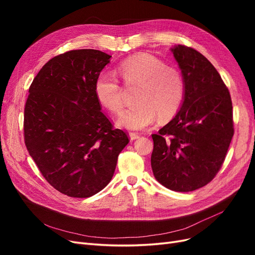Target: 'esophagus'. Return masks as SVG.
Instances as JSON below:
<instances>
[{"label":"esophagus","instance_id":"1","mask_svg":"<svg viewBox=\"0 0 255 255\" xmlns=\"http://www.w3.org/2000/svg\"><path fill=\"white\" fill-rule=\"evenodd\" d=\"M139 137H140L139 134H137V133H129V139H130V140L138 139V138H139Z\"/></svg>","mask_w":255,"mask_h":255}]
</instances>
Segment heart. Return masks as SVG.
Masks as SVG:
<instances>
[{
	"instance_id": "obj_1",
	"label": "heart",
	"mask_w": 255,
	"mask_h": 255,
	"mask_svg": "<svg viewBox=\"0 0 255 255\" xmlns=\"http://www.w3.org/2000/svg\"><path fill=\"white\" fill-rule=\"evenodd\" d=\"M118 73L128 86H139L132 109L121 115L119 126L140 130L159 121L172 119L183 105L186 84L182 72L167 66L164 60L150 53L140 52L121 61ZM98 101L114 114L123 110L122 88L117 78L109 73L100 74L95 83Z\"/></svg>"
}]
</instances>
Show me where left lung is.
<instances>
[{"mask_svg":"<svg viewBox=\"0 0 255 255\" xmlns=\"http://www.w3.org/2000/svg\"><path fill=\"white\" fill-rule=\"evenodd\" d=\"M186 84L180 112L152 134L151 167L165 187L181 192L210 183L234 135L233 106L220 74L205 56L183 44L171 49Z\"/></svg>","mask_w":255,"mask_h":255,"instance_id":"8db88e82","label":"left lung"}]
</instances>
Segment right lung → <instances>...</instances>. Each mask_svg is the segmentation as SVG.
<instances>
[{
	"mask_svg": "<svg viewBox=\"0 0 255 255\" xmlns=\"http://www.w3.org/2000/svg\"><path fill=\"white\" fill-rule=\"evenodd\" d=\"M111 55L72 50L53 57L30 84L24 141L47 182L73 198L101 191L114 175L128 133L115 128L95 94Z\"/></svg>",
	"mask_w": 255,
	"mask_h": 255,
	"instance_id": "add662e5",
	"label": "right lung"
}]
</instances>
